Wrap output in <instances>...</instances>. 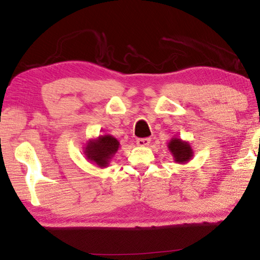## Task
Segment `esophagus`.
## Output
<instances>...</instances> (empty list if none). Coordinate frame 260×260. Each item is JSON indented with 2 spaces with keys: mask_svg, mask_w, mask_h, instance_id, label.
<instances>
[{
  "mask_svg": "<svg viewBox=\"0 0 260 260\" xmlns=\"http://www.w3.org/2000/svg\"><path fill=\"white\" fill-rule=\"evenodd\" d=\"M150 142H151L150 137H144V139H137L136 144L139 146H147L150 144Z\"/></svg>",
  "mask_w": 260,
  "mask_h": 260,
  "instance_id": "esophagus-1",
  "label": "esophagus"
}]
</instances>
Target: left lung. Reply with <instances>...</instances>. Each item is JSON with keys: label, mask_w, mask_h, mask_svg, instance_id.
Instances as JSON below:
<instances>
[{"label": "left lung", "mask_w": 260, "mask_h": 260, "mask_svg": "<svg viewBox=\"0 0 260 260\" xmlns=\"http://www.w3.org/2000/svg\"><path fill=\"white\" fill-rule=\"evenodd\" d=\"M168 146H169V150L174 154L175 161L177 162L185 164V162L189 161V159L192 156V150L190 145L179 139H172Z\"/></svg>", "instance_id": "8db88e82"}]
</instances>
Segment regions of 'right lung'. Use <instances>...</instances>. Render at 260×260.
I'll return each mask as SVG.
<instances>
[{"label":"right lung","mask_w":260,"mask_h":260,"mask_svg":"<svg viewBox=\"0 0 260 260\" xmlns=\"http://www.w3.org/2000/svg\"><path fill=\"white\" fill-rule=\"evenodd\" d=\"M119 147V142L110 135L99 136V139L90 142L85 147V154L88 159L95 162L99 167H106L108 161Z\"/></svg>","instance_id":"obj_1"}]
</instances>
